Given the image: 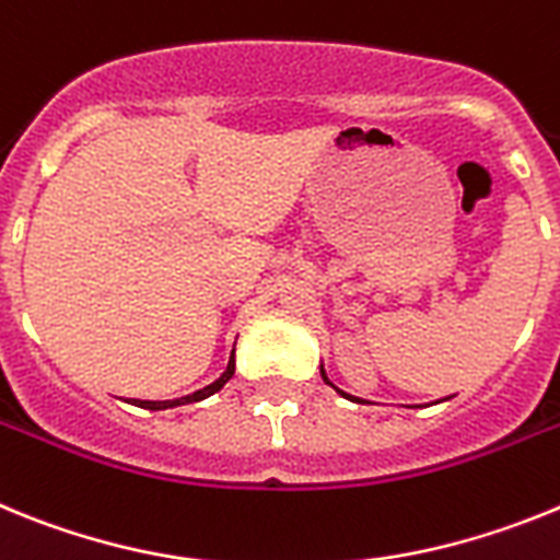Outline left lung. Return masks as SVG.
<instances>
[{
  "mask_svg": "<svg viewBox=\"0 0 560 560\" xmlns=\"http://www.w3.org/2000/svg\"><path fill=\"white\" fill-rule=\"evenodd\" d=\"M320 377H324V381H327V383H329V377H327V372H324V366H320ZM329 386H332V383H329ZM335 392H338V395H340V397H347V400H354V402H358V397L347 395V392H340V388H335Z\"/></svg>",
  "mask_w": 560,
  "mask_h": 560,
  "instance_id": "8db88e82",
  "label": "left lung"
}]
</instances>
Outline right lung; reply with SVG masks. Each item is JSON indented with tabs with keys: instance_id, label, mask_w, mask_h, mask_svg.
Instances as JSON below:
<instances>
[{
	"instance_id": "1",
	"label": "right lung",
	"mask_w": 560,
	"mask_h": 560,
	"mask_svg": "<svg viewBox=\"0 0 560 560\" xmlns=\"http://www.w3.org/2000/svg\"><path fill=\"white\" fill-rule=\"evenodd\" d=\"M233 372H236V361H233V352H231V361H228V369L225 372L217 377V381L211 383V386L199 388V392H194V395H186V397H177V400H132V406H140V408H149V411H163V408H177V406H186V402H199L206 400V397L217 395L222 386H225L228 381L233 377Z\"/></svg>"
}]
</instances>
